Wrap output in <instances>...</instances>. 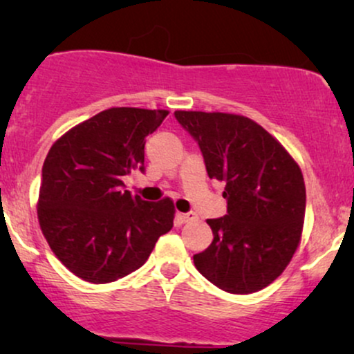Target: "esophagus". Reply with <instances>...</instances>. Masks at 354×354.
<instances>
[{"instance_id":"34e87169","label":"esophagus","mask_w":354,"mask_h":354,"mask_svg":"<svg viewBox=\"0 0 354 354\" xmlns=\"http://www.w3.org/2000/svg\"><path fill=\"white\" fill-rule=\"evenodd\" d=\"M178 219H180L181 223H189V221H194V219H198V216L196 213L189 211V213H178Z\"/></svg>"}]
</instances>
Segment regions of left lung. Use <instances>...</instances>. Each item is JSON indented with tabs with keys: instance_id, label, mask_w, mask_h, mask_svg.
Masks as SVG:
<instances>
[{
	"instance_id": "1",
	"label": "left lung",
	"mask_w": 354,
	"mask_h": 354,
	"mask_svg": "<svg viewBox=\"0 0 354 354\" xmlns=\"http://www.w3.org/2000/svg\"><path fill=\"white\" fill-rule=\"evenodd\" d=\"M174 118L200 146L208 176L226 185L228 214L206 221L213 243L193 256L194 266L228 293L263 290L283 273L301 239V169L250 118L205 111H174Z\"/></svg>"
}]
</instances>
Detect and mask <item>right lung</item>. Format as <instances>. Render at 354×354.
<instances>
[{
  "label": "right lung",
  "instance_id": "obj_1",
  "mask_svg": "<svg viewBox=\"0 0 354 354\" xmlns=\"http://www.w3.org/2000/svg\"><path fill=\"white\" fill-rule=\"evenodd\" d=\"M166 116V109H104L64 133L44 160L39 226L56 258L84 281L136 271L173 228L169 198L145 201L123 189V176L145 171L146 136Z\"/></svg>",
  "mask_w": 354,
  "mask_h": 354
}]
</instances>
